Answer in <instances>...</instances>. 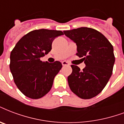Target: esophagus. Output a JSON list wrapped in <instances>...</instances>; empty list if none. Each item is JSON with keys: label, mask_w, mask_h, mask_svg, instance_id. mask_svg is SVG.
<instances>
[{"label": "esophagus", "mask_w": 124, "mask_h": 124, "mask_svg": "<svg viewBox=\"0 0 124 124\" xmlns=\"http://www.w3.org/2000/svg\"><path fill=\"white\" fill-rule=\"evenodd\" d=\"M62 66H70V64H69L68 62H66V61H63V62H62Z\"/></svg>", "instance_id": "esophagus-1"}]
</instances>
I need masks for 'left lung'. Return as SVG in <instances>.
Instances as JSON below:
<instances>
[{
    "instance_id": "1",
    "label": "left lung",
    "mask_w": 124,
    "mask_h": 124,
    "mask_svg": "<svg viewBox=\"0 0 124 124\" xmlns=\"http://www.w3.org/2000/svg\"><path fill=\"white\" fill-rule=\"evenodd\" d=\"M64 33L76 43V54L83 57L86 65L83 71L71 66L69 86L80 98L91 99L103 90L112 75L115 62L113 47L105 36L93 28L81 27Z\"/></svg>"
}]
</instances>
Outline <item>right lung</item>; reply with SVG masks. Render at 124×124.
Wrapping results in <instances>:
<instances>
[{"label":"right lung","mask_w":124,"mask_h":124,"mask_svg":"<svg viewBox=\"0 0 124 124\" xmlns=\"http://www.w3.org/2000/svg\"><path fill=\"white\" fill-rule=\"evenodd\" d=\"M62 35L61 31H32L22 37L11 52L10 71L16 86L26 97L39 99L51 89L62 65L59 61L42 62L40 58L51 51L54 39Z\"/></svg>","instance_id":"1"}]
</instances>
